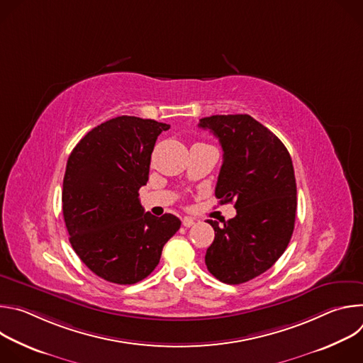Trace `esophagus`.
Instances as JSON below:
<instances>
[{
    "label": "esophagus",
    "mask_w": 363,
    "mask_h": 363,
    "mask_svg": "<svg viewBox=\"0 0 363 363\" xmlns=\"http://www.w3.org/2000/svg\"><path fill=\"white\" fill-rule=\"evenodd\" d=\"M194 224H195V218H192V217H184L182 218V225L184 227L188 228V227H192Z\"/></svg>",
    "instance_id": "obj_1"
}]
</instances>
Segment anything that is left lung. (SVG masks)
Instances as JSON below:
<instances>
[{
	"label": "left lung",
	"mask_w": 363,
	"mask_h": 363,
	"mask_svg": "<svg viewBox=\"0 0 363 363\" xmlns=\"http://www.w3.org/2000/svg\"><path fill=\"white\" fill-rule=\"evenodd\" d=\"M223 147L216 196L235 201L237 216L220 227L205 264L223 283L241 284L267 272L287 248L296 221L297 189L293 162L283 142L248 115L202 118Z\"/></svg>",
	"instance_id": "obj_1"
}]
</instances>
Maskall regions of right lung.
<instances>
[{"label": "right lung", "instance_id": "obj_1", "mask_svg": "<svg viewBox=\"0 0 363 363\" xmlns=\"http://www.w3.org/2000/svg\"><path fill=\"white\" fill-rule=\"evenodd\" d=\"M168 129L152 119L118 116L82 138L67 160L62 202L69 240L103 280L135 284L147 277L181 227L172 214L145 213L139 201L155 142Z\"/></svg>", "mask_w": 363, "mask_h": 363}]
</instances>
